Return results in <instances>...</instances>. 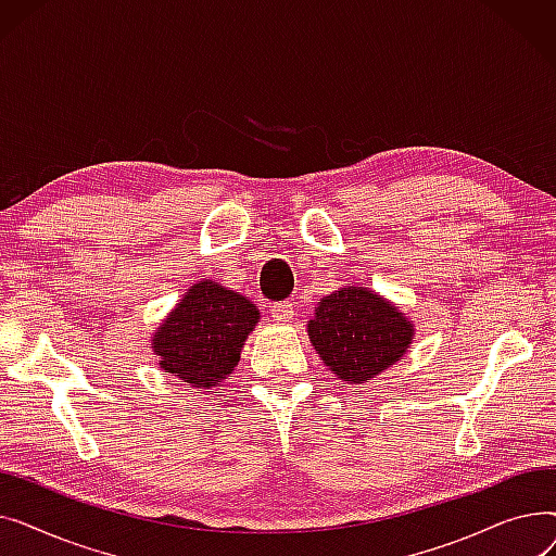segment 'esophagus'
I'll use <instances>...</instances> for the list:
<instances>
[{
  "label": "esophagus",
  "mask_w": 556,
  "mask_h": 556,
  "mask_svg": "<svg viewBox=\"0 0 556 556\" xmlns=\"http://www.w3.org/2000/svg\"><path fill=\"white\" fill-rule=\"evenodd\" d=\"M270 315L277 319V323H288V319H293L298 315V311L293 302H277L270 306Z\"/></svg>",
  "instance_id": "1"
}]
</instances>
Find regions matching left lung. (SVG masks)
Instances as JSON below:
<instances>
[{
  "label": "left lung",
  "mask_w": 556,
  "mask_h": 556,
  "mask_svg": "<svg viewBox=\"0 0 556 556\" xmlns=\"http://www.w3.org/2000/svg\"><path fill=\"white\" fill-rule=\"evenodd\" d=\"M315 311L308 325L311 342L342 381H369L394 365L413 340L403 313L365 288H342Z\"/></svg>",
  "instance_id": "obj_1"
}]
</instances>
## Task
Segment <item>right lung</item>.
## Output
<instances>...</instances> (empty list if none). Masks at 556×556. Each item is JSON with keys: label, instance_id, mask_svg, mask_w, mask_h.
<instances>
[{"label": "right lung", "instance_id": "1", "mask_svg": "<svg viewBox=\"0 0 556 556\" xmlns=\"http://www.w3.org/2000/svg\"><path fill=\"white\" fill-rule=\"evenodd\" d=\"M258 323L256 306L214 281L189 288L153 338L160 365L195 388L218 386L239 365L241 346Z\"/></svg>", "mask_w": 556, "mask_h": 556}]
</instances>
